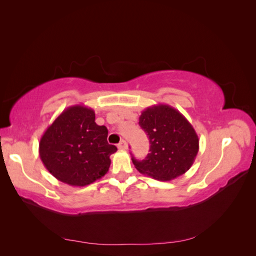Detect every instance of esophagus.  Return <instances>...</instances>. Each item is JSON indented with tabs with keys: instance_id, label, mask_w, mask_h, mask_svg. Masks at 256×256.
<instances>
[{
	"instance_id": "obj_1",
	"label": "esophagus",
	"mask_w": 256,
	"mask_h": 256,
	"mask_svg": "<svg viewBox=\"0 0 256 256\" xmlns=\"http://www.w3.org/2000/svg\"><path fill=\"white\" fill-rule=\"evenodd\" d=\"M118 147L120 150H128V143L125 140H122L118 145Z\"/></svg>"
}]
</instances>
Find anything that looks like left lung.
<instances>
[{
  "mask_svg": "<svg viewBox=\"0 0 256 256\" xmlns=\"http://www.w3.org/2000/svg\"><path fill=\"white\" fill-rule=\"evenodd\" d=\"M138 125L150 138V154L142 161L132 157L138 172L166 182L184 174L198 152V136L184 116L173 106L154 104L145 109Z\"/></svg>",
  "mask_w": 256,
  "mask_h": 256,
  "instance_id": "1",
  "label": "left lung"
}]
</instances>
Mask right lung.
Listing matches in <instances>:
<instances>
[{"mask_svg": "<svg viewBox=\"0 0 256 256\" xmlns=\"http://www.w3.org/2000/svg\"><path fill=\"white\" fill-rule=\"evenodd\" d=\"M108 129L95 122V112L81 104L68 106L44 131L40 157L58 180L84 187L104 177L118 148L106 141Z\"/></svg>", "mask_w": 256, "mask_h": 256, "instance_id": "right-lung-1", "label": "right lung"}]
</instances>
